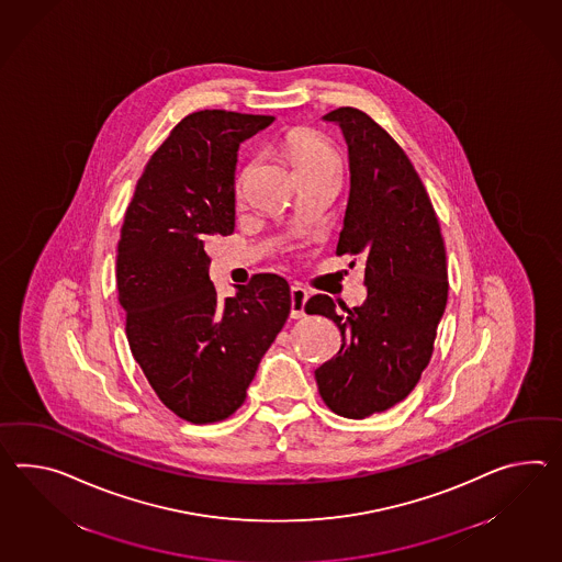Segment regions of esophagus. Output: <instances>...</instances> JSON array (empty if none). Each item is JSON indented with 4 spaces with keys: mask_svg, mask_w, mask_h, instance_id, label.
Returning <instances> with one entry per match:
<instances>
[{
    "mask_svg": "<svg viewBox=\"0 0 562 562\" xmlns=\"http://www.w3.org/2000/svg\"><path fill=\"white\" fill-rule=\"evenodd\" d=\"M308 301V292L302 286L290 288V316L302 318L304 316V304Z\"/></svg>",
    "mask_w": 562,
    "mask_h": 562,
    "instance_id": "34e87169",
    "label": "esophagus"
}]
</instances>
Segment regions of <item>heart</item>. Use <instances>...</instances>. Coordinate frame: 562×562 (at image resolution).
<instances>
[{
    "label": "heart",
    "mask_w": 562,
    "mask_h": 562,
    "mask_svg": "<svg viewBox=\"0 0 562 562\" xmlns=\"http://www.w3.org/2000/svg\"><path fill=\"white\" fill-rule=\"evenodd\" d=\"M284 150H286V156L296 172L304 168H313V166L339 165V156L329 142H325L323 137L315 136L311 132H302V130L292 132L284 142ZM244 182H246V175L239 179V184H237L239 191L244 189Z\"/></svg>",
    "instance_id": "obj_1"
}]
</instances>
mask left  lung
Returning <instances> with one entry per match:
<instances>
[{
    "mask_svg": "<svg viewBox=\"0 0 562 562\" xmlns=\"http://www.w3.org/2000/svg\"><path fill=\"white\" fill-rule=\"evenodd\" d=\"M323 120L341 127L349 150L337 254L363 260L368 299L347 308L316 294L304 311L341 330L339 353L315 371L321 397L335 414L361 420L408 396L428 366L447 306V254L425 184L392 136L353 108Z\"/></svg>",
    "mask_w": 562,
    "mask_h": 562,
    "instance_id": "obj_1",
    "label": "left lung"
}]
</instances>
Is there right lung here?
I'll return each instance as SVG.
<instances>
[{"mask_svg": "<svg viewBox=\"0 0 562 562\" xmlns=\"http://www.w3.org/2000/svg\"><path fill=\"white\" fill-rule=\"evenodd\" d=\"M272 115H187L154 151L125 211L117 292L125 335L154 392L180 418L206 425L237 411L290 313L282 276L256 274L217 299L205 244L235 227L239 144Z\"/></svg>", "mask_w": 562, "mask_h": 562, "instance_id": "1", "label": "right lung"}]
</instances>
